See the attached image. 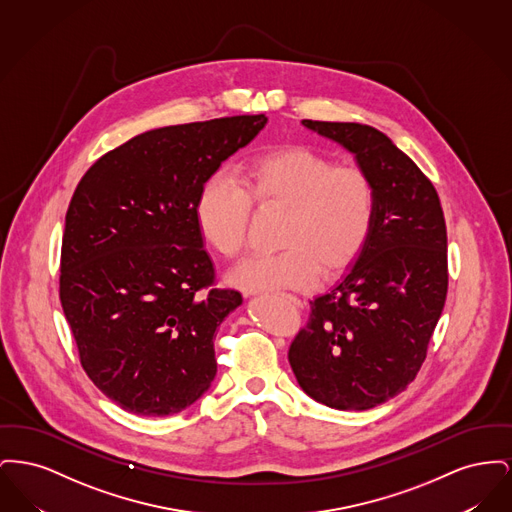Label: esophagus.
<instances>
[{
	"mask_svg": "<svg viewBox=\"0 0 512 512\" xmlns=\"http://www.w3.org/2000/svg\"><path fill=\"white\" fill-rule=\"evenodd\" d=\"M288 299H290V301H292L293 305H295V307H303V301H301V299H299V297H295V295H288Z\"/></svg>",
	"mask_w": 512,
	"mask_h": 512,
	"instance_id": "1",
	"label": "esophagus"
}]
</instances>
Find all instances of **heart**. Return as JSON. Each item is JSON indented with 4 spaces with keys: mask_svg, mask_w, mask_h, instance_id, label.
I'll return each instance as SVG.
<instances>
[{
    "mask_svg": "<svg viewBox=\"0 0 512 512\" xmlns=\"http://www.w3.org/2000/svg\"><path fill=\"white\" fill-rule=\"evenodd\" d=\"M253 207L282 211L276 255H255L228 274L245 292L307 290L334 278L359 257L376 217V190L359 167L334 163L307 147H284L245 163L232 178L209 176L195 220L222 257L242 253Z\"/></svg>",
    "mask_w": 512,
    "mask_h": 512,
    "instance_id": "b5f03b06",
    "label": "heart"
}]
</instances>
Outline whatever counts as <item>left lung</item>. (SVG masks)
<instances>
[{"label":"left lung","instance_id":"8db88e82","mask_svg":"<svg viewBox=\"0 0 512 512\" xmlns=\"http://www.w3.org/2000/svg\"><path fill=\"white\" fill-rule=\"evenodd\" d=\"M301 122L355 155L374 184L376 217L357 263L311 301L288 359L318 403L365 411L405 390L426 359L449 282L443 209L430 178L384 132Z\"/></svg>","mask_w":512,"mask_h":512}]
</instances>
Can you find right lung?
I'll return each mask as SVG.
<instances>
[{"instance_id":"add662e5","label":"right lung","mask_w":512,"mask_h":512,"mask_svg":"<svg viewBox=\"0 0 512 512\" xmlns=\"http://www.w3.org/2000/svg\"><path fill=\"white\" fill-rule=\"evenodd\" d=\"M265 124L236 115L149 130L101 155L74 190L61 307L84 372L128 413H180L217 374L215 330L242 295L215 288L195 201Z\"/></svg>"}]
</instances>
